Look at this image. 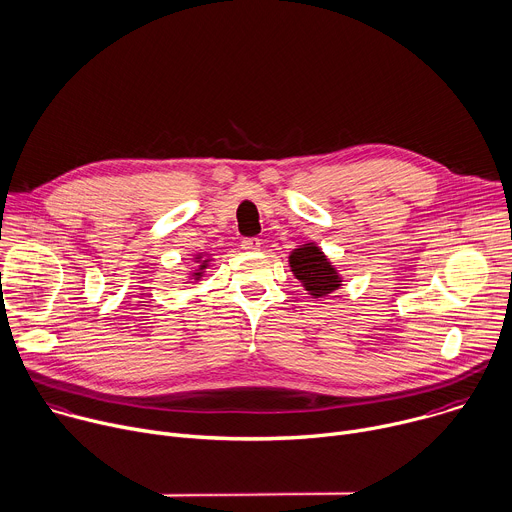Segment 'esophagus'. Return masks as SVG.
<instances>
[{
	"mask_svg": "<svg viewBox=\"0 0 512 512\" xmlns=\"http://www.w3.org/2000/svg\"><path fill=\"white\" fill-rule=\"evenodd\" d=\"M242 250H246V252H258V250H260V240H258V238H244V240H242Z\"/></svg>",
	"mask_w": 512,
	"mask_h": 512,
	"instance_id": "obj_1",
	"label": "esophagus"
}]
</instances>
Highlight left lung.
Instances as JSON below:
<instances>
[{
    "instance_id": "obj_1",
    "label": "left lung",
    "mask_w": 512,
    "mask_h": 512,
    "mask_svg": "<svg viewBox=\"0 0 512 512\" xmlns=\"http://www.w3.org/2000/svg\"><path fill=\"white\" fill-rule=\"evenodd\" d=\"M288 266L300 286L313 298L329 296L343 286L341 272L333 266L317 242H304L288 254Z\"/></svg>"
}]
</instances>
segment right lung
<instances>
[{"label": "right lung", "instance_id": "1", "mask_svg": "<svg viewBox=\"0 0 512 512\" xmlns=\"http://www.w3.org/2000/svg\"><path fill=\"white\" fill-rule=\"evenodd\" d=\"M212 254L208 252H195L191 262H193V268L187 272L185 276V284H197L199 280H203V274H206V270L210 268L212 264Z\"/></svg>", "mask_w": 512, "mask_h": 512}]
</instances>
